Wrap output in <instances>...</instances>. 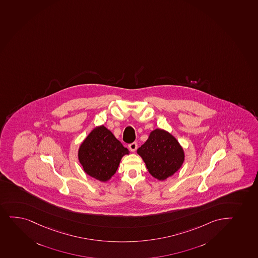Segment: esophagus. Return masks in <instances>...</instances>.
I'll list each match as a JSON object with an SVG mask.
<instances>
[{
  "label": "esophagus",
  "mask_w": 258,
  "mask_h": 258,
  "mask_svg": "<svg viewBox=\"0 0 258 258\" xmlns=\"http://www.w3.org/2000/svg\"><path fill=\"white\" fill-rule=\"evenodd\" d=\"M137 147H138V145H137L136 142H132L131 144H128V148L132 152H135L137 149Z\"/></svg>",
  "instance_id": "1"
}]
</instances>
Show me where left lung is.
I'll return each instance as SVG.
<instances>
[{"label": "left lung", "instance_id": "left-lung-1", "mask_svg": "<svg viewBox=\"0 0 258 258\" xmlns=\"http://www.w3.org/2000/svg\"><path fill=\"white\" fill-rule=\"evenodd\" d=\"M149 173L158 180H165L176 173L184 161V152L172 135L160 128L151 132L147 142L138 148Z\"/></svg>", "mask_w": 258, "mask_h": 258}]
</instances>
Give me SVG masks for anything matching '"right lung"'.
Here are the masks:
<instances>
[{
    "instance_id": "add662e5",
    "label": "right lung",
    "mask_w": 258,
    "mask_h": 258,
    "mask_svg": "<svg viewBox=\"0 0 258 258\" xmlns=\"http://www.w3.org/2000/svg\"><path fill=\"white\" fill-rule=\"evenodd\" d=\"M127 148L104 125L91 131L78 151L79 161L85 172L101 182L110 179L118 168Z\"/></svg>"
}]
</instances>
